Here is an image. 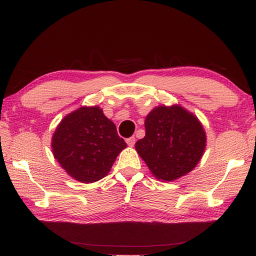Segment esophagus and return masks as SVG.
Here are the masks:
<instances>
[{"label": "esophagus", "mask_w": 256, "mask_h": 256, "mask_svg": "<svg viewBox=\"0 0 256 256\" xmlns=\"http://www.w3.org/2000/svg\"><path fill=\"white\" fill-rule=\"evenodd\" d=\"M126 144H128V146H134V144H136V138L134 136H131V138H128L126 140Z\"/></svg>", "instance_id": "obj_1"}]
</instances>
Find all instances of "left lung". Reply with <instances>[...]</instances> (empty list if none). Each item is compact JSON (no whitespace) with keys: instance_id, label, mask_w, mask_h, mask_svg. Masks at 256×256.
<instances>
[{"instance_id":"1","label":"left lung","mask_w":256,"mask_h":256,"mask_svg":"<svg viewBox=\"0 0 256 256\" xmlns=\"http://www.w3.org/2000/svg\"><path fill=\"white\" fill-rule=\"evenodd\" d=\"M146 136L136 144L151 174L164 182L193 170L202 158L206 136L196 115L180 105L158 106L146 118Z\"/></svg>"}]
</instances>
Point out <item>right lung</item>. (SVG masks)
Returning <instances> with one entry per match:
<instances>
[{"label": "right lung", "mask_w": 256, "mask_h": 256, "mask_svg": "<svg viewBox=\"0 0 256 256\" xmlns=\"http://www.w3.org/2000/svg\"><path fill=\"white\" fill-rule=\"evenodd\" d=\"M126 144L98 106L80 107L66 115L52 138L55 159L81 183H94L110 172Z\"/></svg>", "instance_id": "obj_1"}]
</instances>
